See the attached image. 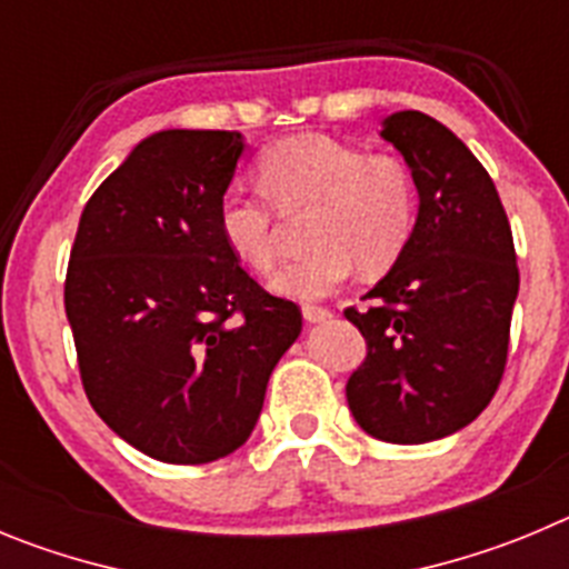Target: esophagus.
Returning <instances> with one entry per match:
<instances>
[{"label": "esophagus", "mask_w": 569, "mask_h": 569, "mask_svg": "<svg viewBox=\"0 0 569 569\" xmlns=\"http://www.w3.org/2000/svg\"><path fill=\"white\" fill-rule=\"evenodd\" d=\"M303 317L309 322H326L331 317V311L322 309V306H303Z\"/></svg>", "instance_id": "obj_1"}]
</instances>
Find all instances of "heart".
Returning a JSON list of instances; mask_svg holds the SVG:
<instances>
[{"label":"heart","mask_w":569,"mask_h":569,"mask_svg":"<svg viewBox=\"0 0 569 569\" xmlns=\"http://www.w3.org/2000/svg\"><path fill=\"white\" fill-rule=\"evenodd\" d=\"M260 189L229 187L218 201V229L229 252L258 272H272L283 252L280 212L315 203L309 240L315 249L274 274V291L317 300L346 280L382 272L402 254L413 232L417 196L406 163L366 156L360 147L295 132L258 156Z\"/></svg>","instance_id":"heart-1"}]
</instances>
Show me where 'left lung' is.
Returning a JSON list of instances; mask_svg holds the SVG:
<instances>
[{
	"mask_svg": "<svg viewBox=\"0 0 569 569\" xmlns=\"http://www.w3.org/2000/svg\"><path fill=\"white\" fill-rule=\"evenodd\" d=\"M411 170L419 212L391 272L346 317L368 355L346 399L373 439L422 445L457 433L488 408L505 373L519 295L513 232L488 170L419 110L382 121Z\"/></svg>",
	"mask_w": 569,
	"mask_h": 569,
	"instance_id": "left-lung-1",
	"label": "left lung"
}]
</instances>
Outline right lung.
<instances>
[{
  "label": "right lung",
  "mask_w": 569,
  "mask_h": 569,
  "mask_svg": "<svg viewBox=\"0 0 569 569\" xmlns=\"http://www.w3.org/2000/svg\"><path fill=\"white\" fill-rule=\"evenodd\" d=\"M243 136L144 138L81 212L64 280L81 386L124 442L207 465L247 442L297 303L249 278L218 229Z\"/></svg>",
  "instance_id": "obj_1"
}]
</instances>
